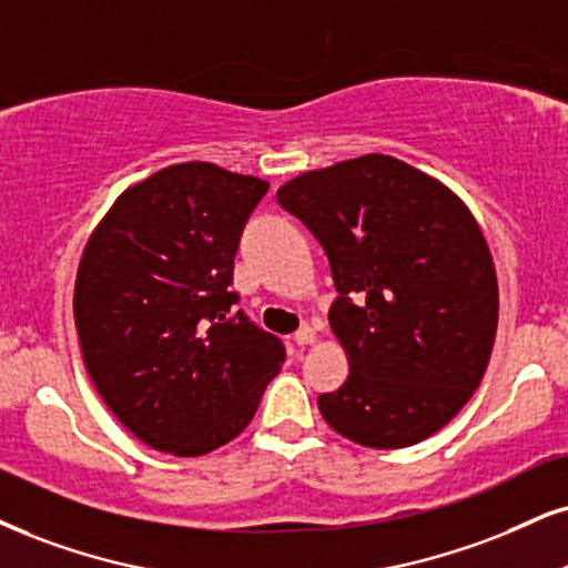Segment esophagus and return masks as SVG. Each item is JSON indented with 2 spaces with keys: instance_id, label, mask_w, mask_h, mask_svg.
I'll list each match as a JSON object with an SVG mask.
<instances>
[{
  "instance_id": "obj_1",
  "label": "esophagus",
  "mask_w": 568,
  "mask_h": 568,
  "mask_svg": "<svg viewBox=\"0 0 568 568\" xmlns=\"http://www.w3.org/2000/svg\"><path fill=\"white\" fill-rule=\"evenodd\" d=\"M295 342H297L300 347L313 345V342H316V328H313V326H303V328H300V332L295 334Z\"/></svg>"
}]
</instances>
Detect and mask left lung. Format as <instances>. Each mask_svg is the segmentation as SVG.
<instances>
[{"mask_svg": "<svg viewBox=\"0 0 568 568\" xmlns=\"http://www.w3.org/2000/svg\"><path fill=\"white\" fill-rule=\"evenodd\" d=\"M324 247L328 324L349 376L318 397L334 432L395 450L439 432L485 376L498 276L477 219L443 181L389 155L300 173L276 192Z\"/></svg>", "mask_w": 568, "mask_h": 568, "instance_id": "8db88e82", "label": "left lung"}]
</instances>
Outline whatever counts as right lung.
<instances>
[{
  "label": "right lung",
  "instance_id": "1",
  "mask_svg": "<svg viewBox=\"0 0 568 568\" xmlns=\"http://www.w3.org/2000/svg\"><path fill=\"white\" fill-rule=\"evenodd\" d=\"M268 181L179 163L129 186L91 231L73 292L87 371L125 429L194 458L231 443L282 371L284 345L231 292Z\"/></svg>",
  "mask_w": 568,
  "mask_h": 568
}]
</instances>
